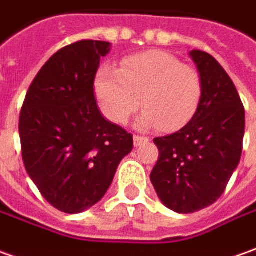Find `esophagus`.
I'll use <instances>...</instances> for the list:
<instances>
[{
	"instance_id": "1",
	"label": "esophagus",
	"mask_w": 256,
	"mask_h": 256,
	"mask_svg": "<svg viewBox=\"0 0 256 256\" xmlns=\"http://www.w3.org/2000/svg\"><path fill=\"white\" fill-rule=\"evenodd\" d=\"M148 142V138L147 137H142V136H134V146L136 147H138V146H142V142Z\"/></svg>"
}]
</instances>
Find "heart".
Wrapping results in <instances>:
<instances>
[{
    "mask_svg": "<svg viewBox=\"0 0 256 256\" xmlns=\"http://www.w3.org/2000/svg\"><path fill=\"white\" fill-rule=\"evenodd\" d=\"M95 91L108 119L124 124L142 105L137 119L142 128L158 126L176 130L198 112L203 96L199 71L174 54L147 52L122 62L120 71L112 67L99 70Z\"/></svg>",
    "mask_w": 256,
    "mask_h": 256,
    "instance_id": "obj_1",
    "label": "heart"
}]
</instances>
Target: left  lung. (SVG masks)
I'll use <instances>...</instances> for the list:
<instances>
[{
  "instance_id": "left-lung-1",
  "label": "left lung",
  "mask_w": 256,
  "mask_h": 256,
  "mask_svg": "<svg viewBox=\"0 0 256 256\" xmlns=\"http://www.w3.org/2000/svg\"><path fill=\"white\" fill-rule=\"evenodd\" d=\"M203 82L198 112L176 133L154 138L160 156L150 179L158 198L176 213L213 204L240 164L245 110L237 88L213 56L192 50Z\"/></svg>"
}]
</instances>
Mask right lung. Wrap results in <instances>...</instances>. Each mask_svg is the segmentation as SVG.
I'll list each match as a JSON object with an SVG mask.
<instances>
[{
  "label": "right lung",
  "mask_w": 256,
  "mask_h": 256,
  "mask_svg": "<svg viewBox=\"0 0 256 256\" xmlns=\"http://www.w3.org/2000/svg\"><path fill=\"white\" fill-rule=\"evenodd\" d=\"M110 43L81 40L60 48L34 77L19 116L26 172L60 212L77 214L96 204L133 136L100 114L94 81Z\"/></svg>",
  "instance_id": "right-lung-1"
}]
</instances>
